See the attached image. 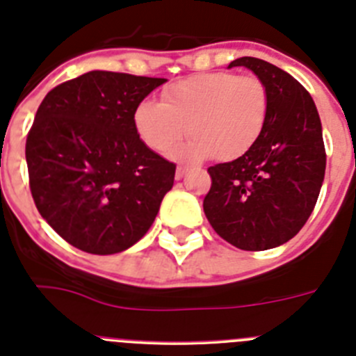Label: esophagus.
<instances>
[{
	"label": "esophagus",
	"instance_id": "esophagus-1",
	"mask_svg": "<svg viewBox=\"0 0 356 356\" xmlns=\"http://www.w3.org/2000/svg\"><path fill=\"white\" fill-rule=\"evenodd\" d=\"M185 172H187V168H185V165H178V168H176V175H175L176 180H181V178L185 176Z\"/></svg>",
	"mask_w": 356,
	"mask_h": 356
}]
</instances>
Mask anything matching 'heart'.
<instances>
[{
	"label": "heart",
	"mask_w": 356,
	"mask_h": 356,
	"mask_svg": "<svg viewBox=\"0 0 356 356\" xmlns=\"http://www.w3.org/2000/svg\"><path fill=\"white\" fill-rule=\"evenodd\" d=\"M269 115V96L262 81L234 72H201L175 81L162 103L143 102L135 108V130L147 147L165 153L184 137L171 156L201 160L241 159L257 144Z\"/></svg>",
	"instance_id": "heart-1"
}]
</instances>
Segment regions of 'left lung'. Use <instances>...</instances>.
Returning a JSON list of instances; mask_svg holds the SVG:
<instances>
[{
  "instance_id": "obj_1",
  "label": "left lung",
  "mask_w": 356,
  "mask_h": 356,
  "mask_svg": "<svg viewBox=\"0 0 356 356\" xmlns=\"http://www.w3.org/2000/svg\"><path fill=\"white\" fill-rule=\"evenodd\" d=\"M264 83L269 115L260 139L241 159L209 168L203 210L226 242L264 251L291 241L307 222L325 180L326 153L316 103L303 85L266 60L242 56Z\"/></svg>"
}]
</instances>
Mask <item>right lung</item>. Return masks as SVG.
<instances>
[{"instance_id":"right-lung-1","label":"right lung","mask_w":356,"mask_h":356,"mask_svg":"<svg viewBox=\"0 0 356 356\" xmlns=\"http://www.w3.org/2000/svg\"><path fill=\"white\" fill-rule=\"evenodd\" d=\"M165 81L90 71L49 90L40 103L26 139L31 196L71 246L121 253L155 221L176 165L143 143L134 114Z\"/></svg>"}]
</instances>
